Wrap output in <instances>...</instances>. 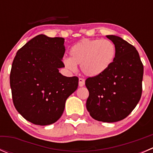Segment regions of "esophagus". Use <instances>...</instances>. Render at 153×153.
<instances>
[{
	"label": "esophagus",
	"mask_w": 153,
	"mask_h": 153,
	"mask_svg": "<svg viewBox=\"0 0 153 153\" xmlns=\"http://www.w3.org/2000/svg\"><path fill=\"white\" fill-rule=\"evenodd\" d=\"M84 84H85V81H84V79L80 78L79 81H78V84H79V86H84Z\"/></svg>",
	"instance_id": "obj_1"
}]
</instances>
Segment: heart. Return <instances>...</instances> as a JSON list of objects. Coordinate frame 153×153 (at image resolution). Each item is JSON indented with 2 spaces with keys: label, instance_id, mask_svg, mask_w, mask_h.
I'll list each match as a JSON object with an SVG mask.
<instances>
[{
  "label": "heart",
  "instance_id": "b5f03b06",
  "mask_svg": "<svg viewBox=\"0 0 153 153\" xmlns=\"http://www.w3.org/2000/svg\"><path fill=\"white\" fill-rule=\"evenodd\" d=\"M69 58H64L67 69L75 71L81 65L83 73L88 77H96L111 67L116 56V47L106 39H83L69 49Z\"/></svg>",
  "mask_w": 153,
  "mask_h": 153
}]
</instances>
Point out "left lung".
<instances>
[{
  "label": "left lung",
  "mask_w": 153,
  "mask_h": 153,
  "mask_svg": "<svg viewBox=\"0 0 153 153\" xmlns=\"http://www.w3.org/2000/svg\"><path fill=\"white\" fill-rule=\"evenodd\" d=\"M106 38L115 44L116 56L105 72L86 80V106L92 118L112 123L124 119L139 102L143 66L135 47L118 36Z\"/></svg>",
  "instance_id": "obj_1"
}]
</instances>
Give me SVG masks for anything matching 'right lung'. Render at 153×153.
Returning a JSON list of instances; mask_svg holds the SVG:
<instances>
[{"label": "right lung", "mask_w": 153, "mask_h": 153, "mask_svg": "<svg viewBox=\"0 0 153 153\" xmlns=\"http://www.w3.org/2000/svg\"><path fill=\"white\" fill-rule=\"evenodd\" d=\"M64 38L35 36L16 53L10 72L12 101L26 120L45 126L56 122L67 98L78 86L76 76L59 72L64 67Z\"/></svg>", "instance_id": "1"}]
</instances>
